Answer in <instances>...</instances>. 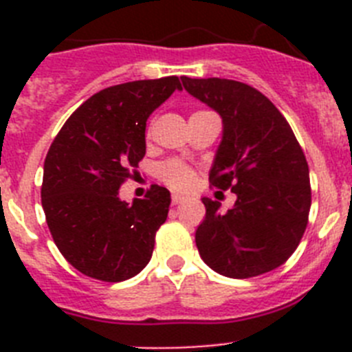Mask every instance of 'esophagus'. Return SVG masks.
Segmentation results:
<instances>
[{"mask_svg":"<svg viewBox=\"0 0 352 352\" xmlns=\"http://www.w3.org/2000/svg\"><path fill=\"white\" fill-rule=\"evenodd\" d=\"M183 201H185V197L182 194H173V204H182Z\"/></svg>","mask_w":352,"mask_h":352,"instance_id":"1","label":"esophagus"}]
</instances>
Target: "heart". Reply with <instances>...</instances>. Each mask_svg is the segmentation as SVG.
I'll use <instances>...</instances> for the list:
<instances>
[{
  "label": "heart",
  "instance_id": "heart-1",
  "mask_svg": "<svg viewBox=\"0 0 352 352\" xmlns=\"http://www.w3.org/2000/svg\"><path fill=\"white\" fill-rule=\"evenodd\" d=\"M158 174L173 188H188L194 182V170L179 160H169L162 164Z\"/></svg>",
  "mask_w": 352,
  "mask_h": 352
}]
</instances>
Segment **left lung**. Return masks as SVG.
Segmentation results:
<instances>
[{"instance_id": "1", "label": "left lung", "mask_w": 352, "mask_h": 352, "mask_svg": "<svg viewBox=\"0 0 352 352\" xmlns=\"http://www.w3.org/2000/svg\"><path fill=\"white\" fill-rule=\"evenodd\" d=\"M182 80L222 118L210 183L236 194L227 213L203 197L206 217L195 231L199 254L229 278L272 272L296 250L309 223L312 192L303 149L280 111L256 88L219 77Z\"/></svg>"}]
</instances>
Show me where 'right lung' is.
<instances>
[{"mask_svg": "<svg viewBox=\"0 0 352 352\" xmlns=\"http://www.w3.org/2000/svg\"><path fill=\"white\" fill-rule=\"evenodd\" d=\"M182 89L176 76L132 80L95 93L72 114L43 164L42 206L65 259L96 280L121 282L151 259L170 194L151 185L129 204L120 186L146 155V121Z\"/></svg>", "mask_w": 352, "mask_h": 352, "instance_id": "obj_1", "label": "right lung"}]
</instances>
